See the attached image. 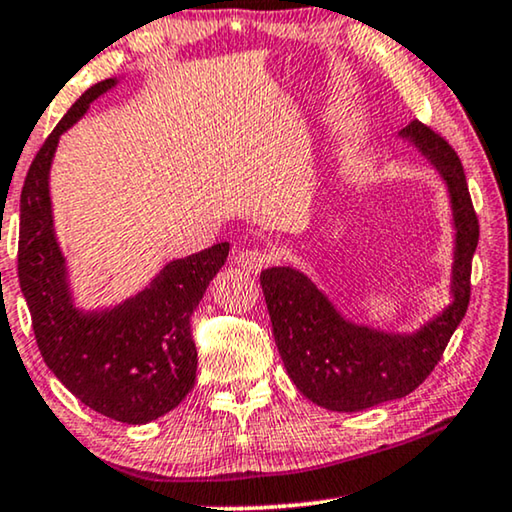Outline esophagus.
Instances as JSON below:
<instances>
[{
  "mask_svg": "<svg viewBox=\"0 0 512 512\" xmlns=\"http://www.w3.org/2000/svg\"><path fill=\"white\" fill-rule=\"evenodd\" d=\"M269 262H271V255L264 253V250H241V253L236 255V264L248 273L262 271Z\"/></svg>",
  "mask_w": 512,
  "mask_h": 512,
  "instance_id": "34e87169",
  "label": "esophagus"
}]
</instances>
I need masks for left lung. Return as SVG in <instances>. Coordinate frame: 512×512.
<instances>
[{"label": "left lung", "instance_id": "8db88e82", "mask_svg": "<svg viewBox=\"0 0 512 512\" xmlns=\"http://www.w3.org/2000/svg\"><path fill=\"white\" fill-rule=\"evenodd\" d=\"M448 187L455 250L450 297L441 313L415 331H385L343 318L306 273L271 266L259 276L278 352L297 390L318 406L338 413L406 397L441 362L450 336L462 322L471 297V259L478 246L464 167L443 136L413 120L399 132Z\"/></svg>", "mask_w": 512, "mask_h": 512}]
</instances>
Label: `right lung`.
Instances as JSON below:
<instances>
[{"label": "right lung", "instance_id": "add662e5", "mask_svg": "<svg viewBox=\"0 0 512 512\" xmlns=\"http://www.w3.org/2000/svg\"><path fill=\"white\" fill-rule=\"evenodd\" d=\"M115 85L118 78H109L85 90L34 157L20 194L18 278L41 357L55 378L97 413L146 424L174 410L194 387L197 348L190 318L227 262L229 243L171 259L120 304L90 311L76 306L55 234L50 167L60 136Z\"/></svg>", "mask_w": 512, "mask_h": 512}]
</instances>
